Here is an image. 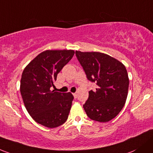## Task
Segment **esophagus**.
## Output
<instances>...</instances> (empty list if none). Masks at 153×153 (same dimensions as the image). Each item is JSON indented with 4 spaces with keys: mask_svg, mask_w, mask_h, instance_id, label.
<instances>
[{
    "mask_svg": "<svg viewBox=\"0 0 153 153\" xmlns=\"http://www.w3.org/2000/svg\"><path fill=\"white\" fill-rule=\"evenodd\" d=\"M73 94V96H74V97H75V98L77 97V93L76 92L73 93V94Z\"/></svg>",
    "mask_w": 153,
    "mask_h": 153,
    "instance_id": "esophagus-1",
    "label": "esophagus"
}]
</instances>
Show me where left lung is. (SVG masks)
I'll return each instance as SVG.
<instances>
[{
    "instance_id": "left-lung-1",
    "label": "left lung",
    "mask_w": 153,
    "mask_h": 153,
    "mask_svg": "<svg viewBox=\"0 0 153 153\" xmlns=\"http://www.w3.org/2000/svg\"><path fill=\"white\" fill-rule=\"evenodd\" d=\"M88 80L97 87L89 91L83 105L86 114L94 121L106 123L121 111L128 97L129 78L125 65L100 52L75 51Z\"/></svg>"
}]
</instances>
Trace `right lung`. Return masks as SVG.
Here are the masks:
<instances>
[{
  "mask_svg": "<svg viewBox=\"0 0 153 153\" xmlns=\"http://www.w3.org/2000/svg\"><path fill=\"white\" fill-rule=\"evenodd\" d=\"M72 50L43 51L22 72L20 93L26 110L36 123L50 128L67 121L74 97L51 91L57 75L73 57Z\"/></svg>",
  "mask_w": 153,
  "mask_h": 153,
  "instance_id": "obj_1",
  "label": "right lung"
}]
</instances>
